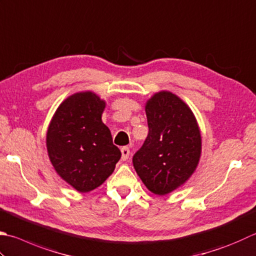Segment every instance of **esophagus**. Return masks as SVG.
<instances>
[{
    "instance_id": "1",
    "label": "esophagus",
    "mask_w": 256,
    "mask_h": 256,
    "mask_svg": "<svg viewBox=\"0 0 256 256\" xmlns=\"http://www.w3.org/2000/svg\"><path fill=\"white\" fill-rule=\"evenodd\" d=\"M121 153H122V160L123 161H126L130 156V148L128 146H124L121 148Z\"/></svg>"
}]
</instances>
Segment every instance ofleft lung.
Segmentation results:
<instances>
[{"label":"left lung","instance_id":"obj_1","mask_svg":"<svg viewBox=\"0 0 256 256\" xmlns=\"http://www.w3.org/2000/svg\"><path fill=\"white\" fill-rule=\"evenodd\" d=\"M148 135L133 165L148 191L166 195L188 181L202 154V136L194 113L170 91L154 93L145 103Z\"/></svg>","mask_w":256,"mask_h":256}]
</instances>
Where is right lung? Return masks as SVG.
Here are the masks:
<instances>
[{"label":"right lung","instance_id":"right-lung-1","mask_svg":"<svg viewBox=\"0 0 256 256\" xmlns=\"http://www.w3.org/2000/svg\"><path fill=\"white\" fill-rule=\"evenodd\" d=\"M105 100L92 91L70 95L48 124L46 150L55 172L80 193L102 185L114 172L121 151L102 122Z\"/></svg>","mask_w":256,"mask_h":256}]
</instances>
